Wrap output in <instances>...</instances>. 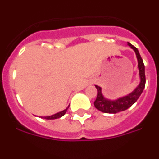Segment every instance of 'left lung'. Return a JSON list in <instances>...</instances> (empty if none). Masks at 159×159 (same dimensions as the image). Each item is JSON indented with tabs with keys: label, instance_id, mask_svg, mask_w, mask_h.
<instances>
[{
	"label": "left lung",
	"instance_id": "1",
	"mask_svg": "<svg viewBox=\"0 0 159 159\" xmlns=\"http://www.w3.org/2000/svg\"><path fill=\"white\" fill-rule=\"evenodd\" d=\"M127 44L134 50L136 54L140 82L139 85L130 93L127 94L124 96L119 97L116 99H109L105 98L104 95H102V88L98 85H95L97 89V97L95 101L94 102V105L96 109L103 113L116 114L128 109L138 100L145 88V66L143 64V59L139 52V50L134 46L132 45L129 42L127 43Z\"/></svg>",
	"mask_w": 159,
	"mask_h": 159
}]
</instances>
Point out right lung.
Listing matches in <instances>:
<instances>
[{
	"label": "right lung",
	"instance_id": "add662e5",
	"mask_svg": "<svg viewBox=\"0 0 159 159\" xmlns=\"http://www.w3.org/2000/svg\"><path fill=\"white\" fill-rule=\"evenodd\" d=\"M68 107H69V106L67 107L66 109H64V110L61 111L60 112H57V113L54 114V115H52V116H44V117H41L43 118V119H59V118L62 117V116H64V115H65V113L67 112V110L68 109Z\"/></svg>",
	"mask_w": 159,
	"mask_h": 159
}]
</instances>
